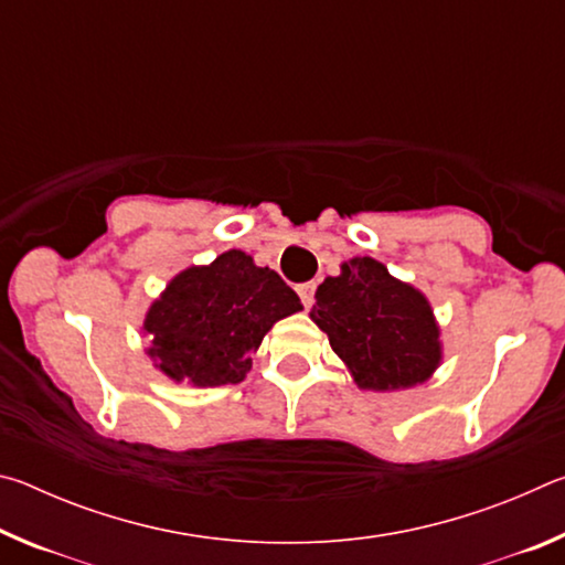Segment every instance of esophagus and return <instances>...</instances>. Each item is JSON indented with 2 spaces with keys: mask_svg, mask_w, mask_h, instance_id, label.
Here are the masks:
<instances>
[{
  "mask_svg": "<svg viewBox=\"0 0 565 565\" xmlns=\"http://www.w3.org/2000/svg\"><path fill=\"white\" fill-rule=\"evenodd\" d=\"M296 291H299V296H301V301H303L306 309H311V303H313V291H317V284H313V281L299 284V286H296Z\"/></svg>",
  "mask_w": 565,
  "mask_h": 565,
  "instance_id": "esophagus-1",
  "label": "esophagus"
}]
</instances>
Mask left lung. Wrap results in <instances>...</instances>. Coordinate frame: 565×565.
Listing matches in <instances>:
<instances>
[{"mask_svg":"<svg viewBox=\"0 0 565 565\" xmlns=\"http://www.w3.org/2000/svg\"><path fill=\"white\" fill-rule=\"evenodd\" d=\"M311 319L359 388L396 391L431 379L441 341L431 303L381 262L356 256L317 289Z\"/></svg>","mask_w":565,"mask_h":565,"instance_id":"left-lung-1","label":"left lung"}]
</instances>
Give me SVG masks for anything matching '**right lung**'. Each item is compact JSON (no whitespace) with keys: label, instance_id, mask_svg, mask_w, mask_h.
Here are the masks:
<instances>
[{"label":"right lung","instance_id":"right-lung-1","mask_svg":"<svg viewBox=\"0 0 565 565\" xmlns=\"http://www.w3.org/2000/svg\"><path fill=\"white\" fill-rule=\"evenodd\" d=\"M301 309L299 296L279 274L232 248L209 266L177 274L149 306L147 353L177 384H238L266 331Z\"/></svg>","mask_w":565,"mask_h":565}]
</instances>
